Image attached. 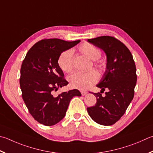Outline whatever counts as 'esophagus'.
Returning <instances> with one entry per match:
<instances>
[{
    "mask_svg": "<svg viewBox=\"0 0 153 153\" xmlns=\"http://www.w3.org/2000/svg\"><path fill=\"white\" fill-rule=\"evenodd\" d=\"M81 94H82V96H85V95H87L88 92H87V91H81Z\"/></svg>",
    "mask_w": 153,
    "mask_h": 153,
    "instance_id": "esophagus-1",
    "label": "esophagus"
}]
</instances>
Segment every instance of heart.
<instances>
[{
	"mask_svg": "<svg viewBox=\"0 0 153 153\" xmlns=\"http://www.w3.org/2000/svg\"><path fill=\"white\" fill-rule=\"evenodd\" d=\"M79 51L89 59L96 61L101 56V51L97 47L90 43H85L79 48ZM58 65L63 71L69 73L74 68L73 51L66 50L60 54L58 58ZM103 63L97 62L96 65L99 69L103 68ZM98 80V75L95 71H90L86 73L76 72L69 77V84L72 88L79 90H87L91 85L96 84Z\"/></svg>",
	"mask_w": 153,
	"mask_h": 153,
	"instance_id": "obj_1",
	"label": "heart"
}]
</instances>
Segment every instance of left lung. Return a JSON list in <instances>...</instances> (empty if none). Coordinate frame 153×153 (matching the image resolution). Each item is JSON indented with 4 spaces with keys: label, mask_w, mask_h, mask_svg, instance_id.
Listing matches in <instances>:
<instances>
[{
    "label": "left lung",
    "mask_w": 153,
    "mask_h": 153,
    "mask_svg": "<svg viewBox=\"0 0 153 153\" xmlns=\"http://www.w3.org/2000/svg\"><path fill=\"white\" fill-rule=\"evenodd\" d=\"M88 42L103 50L106 55V69L97 87L100 92L93 93L97 99L94 106L87 108L94 121L104 126L115 124L124 115L134 98L137 69L131 53L113 37L102 36ZM105 90L103 97L101 93Z\"/></svg>",
    "instance_id": "1"
}]
</instances>
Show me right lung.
<instances>
[{"label":"right lung","instance_id":"obj_1","mask_svg":"<svg viewBox=\"0 0 153 153\" xmlns=\"http://www.w3.org/2000/svg\"><path fill=\"white\" fill-rule=\"evenodd\" d=\"M79 42L58 39L41 40L29 50L22 63V97L30 114L40 124L53 126L59 123L65 117L71 98L82 95L76 89L53 95L54 91L68 84L63 79L58 58Z\"/></svg>","mask_w":153,"mask_h":153}]
</instances>
